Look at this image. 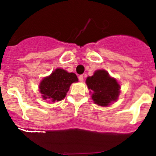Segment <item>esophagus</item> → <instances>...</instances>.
I'll return each mask as SVG.
<instances>
[{
  "mask_svg": "<svg viewBox=\"0 0 156 156\" xmlns=\"http://www.w3.org/2000/svg\"><path fill=\"white\" fill-rule=\"evenodd\" d=\"M78 78H79V80L81 81V82H83V75L79 76V77H78Z\"/></svg>",
  "mask_w": 156,
  "mask_h": 156,
  "instance_id": "esophagus-1",
  "label": "esophagus"
}]
</instances>
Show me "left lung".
Returning <instances> with one entry per match:
<instances>
[{"instance_id":"left-lung-1","label":"left lung","mask_w":156,"mask_h":156,"mask_svg":"<svg viewBox=\"0 0 156 156\" xmlns=\"http://www.w3.org/2000/svg\"><path fill=\"white\" fill-rule=\"evenodd\" d=\"M86 83L93 91L91 98L94 102L98 105H108L119 97L120 86L105 70H97L92 76L87 78Z\"/></svg>"}]
</instances>
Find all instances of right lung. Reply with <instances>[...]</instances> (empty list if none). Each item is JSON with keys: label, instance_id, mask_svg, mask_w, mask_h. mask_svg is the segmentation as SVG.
<instances>
[{"label": "right lung", "instance_id": "1", "mask_svg": "<svg viewBox=\"0 0 156 156\" xmlns=\"http://www.w3.org/2000/svg\"><path fill=\"white\" fill-rule=\"evenodd\" d=\"M77 81L78 79L75 73L57 69L41 81L40 92L44 99H50L52 102L59 101L66 97L70 85Z\"/></svg>", "mask_w": 156, "mask_h": 156}]
</instances>
